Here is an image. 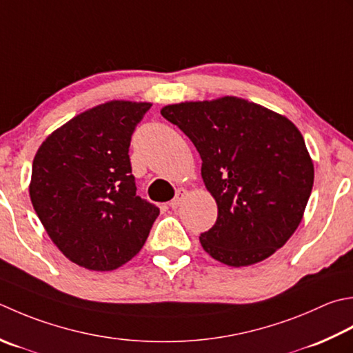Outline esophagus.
Returning <instances> with one entry per match:
<instances>
[{
    "instance_id": "34e87169",
    "label": "esophagus",
    "mask_w": 353,
    "mask_h": 353,
    "mask_svg": "<svg viewBox=\"0 0 353 353\" xmlns=\"http://www.w3.org/2000/svg\"><path fill=\"white\" fill-rule=\"evenodd\" d=\"M186 194H188V191H186L185 188H179V190L176 191V197L172 199L171 202H170V206H171V208H172V210H176L177 206L182 203V200L185 199V196H186Z\"/></svg>"
}]
</instances>
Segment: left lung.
I'll return each instance as SVG.
<instances>
[{"label":"left lung","instance_id":"8db88e82","mask_svg":"<svg viewBox=\"0 0 353 353\" xmlns=\"http://www.w3.org/2000/svg\"><path fill=\"white\" fill-rule=\"evenodd\" d=\"M194 143L217 220L200 234L228 266L265 260L291 239L314 185L305 139L286 116L237 96L181 102L161 110Z\"/></svg>","mask_w":353,"mask_h":353}]
</instances>
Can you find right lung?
I'll return each instance as SVG.
<instances>
[{
  "mask_svg": "<svg viewBox=\"0 0 353 353\" xmlns=\"http://www.w3.org/2000/svg\"><path fill=\"white\" fill-rule=\"evenodd\" d=\"M150 102L108 101L41 143L29 186L34 212L65 257L113 271L142 250L159 208L136 194L128 148Z\"/></svg>",
  "mask_w": 353,
  "mask_h": 353,
  "instance_id": "obj_1",
  "label": "right lung"
}]
</instances>
